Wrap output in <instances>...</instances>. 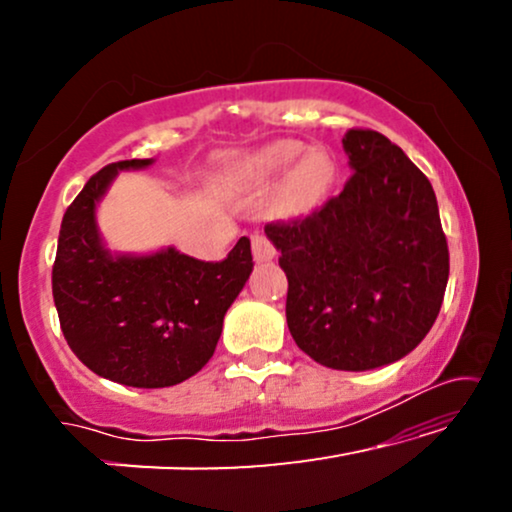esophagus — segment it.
Segmentation results:
<instances>
[{
    "instance_id": "34e87169",
    "label": "esophagus",
    "mask_w": 512,
    "mask_h": 512,
    "mask_svg": "<svg viewBox=\"0 0 512 512\" xmlns=\"http://www.w3.org/2000/svg\"><path fill=\"white\" fill-rule=\"evenodd\" d=\"M251 251H254V258L258 263L270 261V258H275V254H277L275 244L265 237L263 230H256V233L251 235Z\"/></svg>"
}]
</instances>
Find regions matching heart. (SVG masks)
I'll return each instance as SVG.
<instances>
[{"label":"heart","instance_id":"heart-1","mask_svg":"<svg viewBox=\"0 0 512 512\" xmlns=\"http://www.w3.org/2000/svg\"><path fill=\"white\" fill-rule=\"evenodd\" d=\"M300 153H303V146L296 142L277 144L265 149L261 156H258V165L268 172H286L293 165ZM335 177V165L331 156L326 151H310L307 156L300 160L293 170L291 177V193L298 202H317L321 195H324L333 184Z\"/></svg>","mask_w":512,"mask_h":512}]
</instances>
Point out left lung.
Masks as SVG:
<instances>
[{
    "label": "left lung",
    "mask_w": 512,
    "mask_h": 512,
    "mask_svg": "<svg viewBox=\"0 0 512 512\" xmlns=\"http://www.w3.org/2000/svg\"><path fill=\"white\" fill-rule=\"evenodd\" d=\"M354 174L310 216L265 226L289 279L286 324L307 356L373 370L410 354L443 305L450 251L424 172L375 130H347Z\"/></svg>",
    "instance_id": "obj_1"
}]
</instances>
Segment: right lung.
Masks as SVG:
<instances>
[{"mask_svg": "<svg viewBox=\"0 0 512 512\" xmlns=\"http://www.w3.org/2000/svg\"><path fill=\"white\" fill-rule=\"evenodd\" d=\"M153 158L102 167L62 216L53 263V300L67 345L83 366L139 389L172 387L212 359L223 317L254 270L249 237L228 258L205 263L167 247L111 254L95 209L121 170Z\"/></svg>", "mask_w": 512, "mask_h": 512, "instance_id": "right-lung-1", "label": "right lung"}]
</instances>
